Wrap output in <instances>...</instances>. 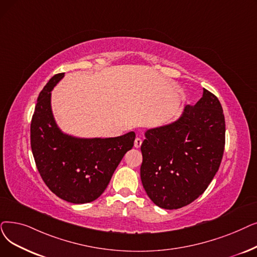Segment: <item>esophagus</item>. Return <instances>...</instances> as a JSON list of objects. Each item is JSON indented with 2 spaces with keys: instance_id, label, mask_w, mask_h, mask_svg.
<instances>
[{
  "instance_id": "1",
  "label": "esophagus",
  "mask_w": 257,
  "mask_h": 257,
  "mask_svg": "<svg viewBox=\"0 0 257 257\" xmlns=\"http://www.w3.org/2000/svg\"><path fill=\"white\" fill-rule=\"evenodd\" d=\"M142 143H143V140L141 138H137L135 141V147L140 148L142 146Z\"/></svg>"
}]
</instances>
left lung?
Here are the masks:
<instances>
[{
  "instance_id": "1",
  "label": "left lung",
  "mask_w": 257,
  "mask_h": 257,
  "mask_svg": "<svg viewBox=\"0 0 257 257\" xmlns=\"http://www.w3.org/2000/svg\"><path fill=\"white\" fill-rule=\"evenodd\" d=\"M225 133L224 111L207 89L180 119L148 130L141 147V180L152 202L173 210L202 195L218 171Z\"/></svg>"
}]
</instances>
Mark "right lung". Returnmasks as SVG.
I'll return each mask as SVG.
<instances>
[{"mask_svg":"<svg viewBox=\"0 0 257 257\" xmlns=\"http://www.w3.org/2000/svg\"><path fill=\"white\" fill-rule=\"evenodd\" d=\"M65 73L53 75L40 92L30 125V145L44 183L72 204L93 202L105 191L135 132L117 138L76 139L61 132L53 119L50 91Z\"/></svg>","mask_w":257,"mask_h":257,"instance_id":"add662e5","label":"right lung"}]
</instances>
